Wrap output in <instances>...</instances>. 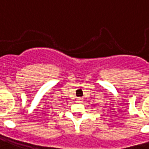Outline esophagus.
<instances>
[{
  "label": "esophagus",
  "mask_w": 149,
  "mask_h": 149,
  "mask_svg": "<svg viewBox=\"0 0 149 149\" xmlns=\"http://www.w3.org/2000/svg\"><path fill=\"white\" fill-rule=\"evenodd\" d=\"M81 100H82V99H80V98H78V102H81Z\"/></svg>",
  "instance_id": "esophagus-1"
}]
</instances>
